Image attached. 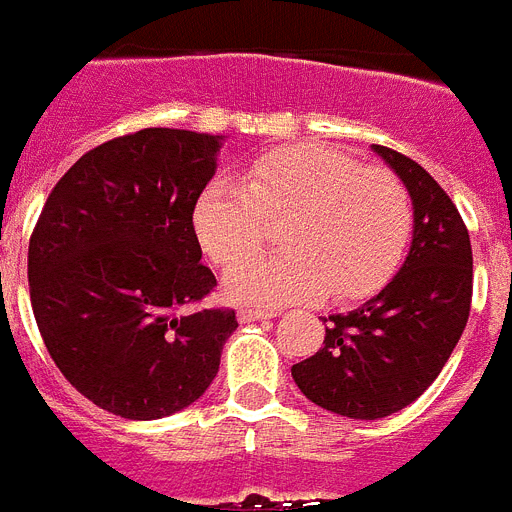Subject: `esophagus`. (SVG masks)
I'll list each match as a JSON object with an SVG mask.
<instances>
[{
  "label": "esophagus",
  "mask_w": 512,
  "mask_h": 512,
  "mask_svg": "<svg viewBox=\"0 0 512 512\" xmlns=\"http://www.w3.org/2000/svg\"><path fill=\"white\" fill-rule=\"evenodd\" d=\"M270 317H276V315H273V312H268V309H252V307H244V309H239V320H242V322L270 320Z\"/></svg>",
  "instance_id": "obj_1"
}]
</instances>
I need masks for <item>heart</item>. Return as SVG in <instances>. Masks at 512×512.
<instances>
[{"mask_svg":"<svg viewBox=\"0 0 512 512\" xmlns=\"http://www.w3.org/2000/svg\"><path fill=\"white\" fill-rule=\"evenodd\" d=\"M268 220H283L276 256L253 258ZM192 229L205 255L236 265L226 294L249 304L328 296L349 304L393 278L414 231L406 184L328 145H289L249 163L244 182L213 179L197 195Z\"/></svg>","mask_w":512,"mask_h":512,"instance_id":"obj_1","label":"heart"}]
</instances>
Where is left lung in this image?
Wrapping results in <instances>:
<instances>
[{
    "label": "left lung",
    "instance_id": "left-lung-1",
    "mask_svg": "<svg viewBox=\"0 0 512 512\" xmlns=\"http://www.w3.org/2000/svg\"><path fill=\"white\" fill-rule=\"evenodd\" d=\"M372 148L414 203L409 257L369 302L322 320L325 346L291 367L309 401L349 419L395 414L435 382L466 328L474 291L471 239L448 192L409 156Z\"/></svg>",
    "mask_w": 512,
    "mask_h": 512
}]
</instances>
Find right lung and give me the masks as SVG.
<instances>
[{
  "mask_svg": "<svg viewBox=\"0 0 512 512\" xmlns=\"http://www.w3.org/2000/svg\"><path fill=\"white\" fill-rule=\"evenodd\" d=\"M221 137L148 127L88 150L28 247L30 304L72 388L124 419H161L218 375L234 309H200L216 276L192 229Z\"/></svg>",
  "mask_w": 512,
  "mask_h": 512,
  "instance_id": "right-lung-1",
  "label": "right lung"
}]
</instances>
